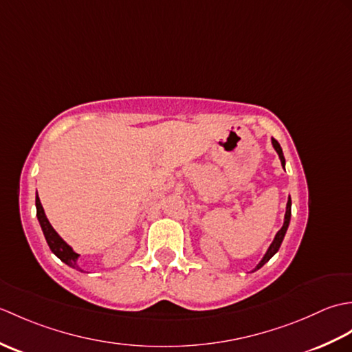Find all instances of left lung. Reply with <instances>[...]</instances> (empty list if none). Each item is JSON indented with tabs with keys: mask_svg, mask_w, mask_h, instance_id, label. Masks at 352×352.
I'll list each match as a JSON object with an SVG mask.
<instances>
[{
	"mask_svg": "<svg viewBox=\"0 0 352 352\" xmlns=\"http://www.w3.org/2000/svg\"><path fill=\"white\" fill-rule=\"evenodd\" d=\"M272 146L275 148V151L278 153V157H280L281 164H283V168H284V164H286V160H284L283 149H281L280 144H278V142H276L275 139H272ZM290 207H292V199H290V197H289V199H287V206H286V214H284V223H283V227L280 228L278 233L275 234V237H274V242L271 243V246H269L267 251H266V254H265V257L260 260V263L256 266V269H254V271H257V269H260V267L263 266L265 263H267V261L271 260V257L274 256V254L280 250V246H281L283 239H284V236H286V231H287V228H289L290 214H292V212H290Z\"/></svg>",
	"mask_w": 352,
	"mask_h": 352,
	"instance_id": "8db88e82",
	"label": "left lung"
}]
</instances>
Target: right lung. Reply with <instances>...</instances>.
Here are the masks:
<instances>
[{"label":"right lung","instance_id":"1","mask_svg":"<svg viewBox=\"0 0 352 352\" xmlns=\"http://www.w3.org/2000/svg\"><path fill=\"white\" fill-rule=\"evenodd\" d=\"M36 216H37V221H39V223H41L43 236H45V239H47V243L50 246V250L54 252L56 256L63 261V263H66L74 269H77V271H81L80 266L77 265V260L80 257V254L74 251L71 246L66 243L60 236L57 234V231L51 227L50 221L47 219V216H45L43 207L41 204L39 197H37V193H36Z\"/></svg>","mask_w":352,"mask_h":352}]
</instances>
